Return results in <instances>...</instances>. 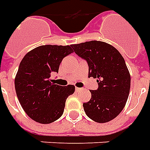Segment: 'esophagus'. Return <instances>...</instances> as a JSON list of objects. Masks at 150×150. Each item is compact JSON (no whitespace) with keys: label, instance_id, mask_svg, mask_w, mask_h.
<instances>
[{"label":"esophagus","instance_id":"34e87169","mask_svg":"<svg viewBox=\"0 0 150 150\" xmlns=\"http://www.w3.org/2000/svg\"><path fill=\"white\" fill-rule=\"evenodd\" d=\"M80 90H81V88H77V87L75 88V91H77V92H79V91H80Z\"/></svg>","mask_w":150,"mask_h":150}]
</instances>
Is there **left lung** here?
Segmentation results:
<instances>
[{
	"mask_svg": "<svg viewBox=\"0 0 150 150\" xmlns=\"http://www.w3.org/2000/svg\"><path fill=\"white\" fill-rule=\"evenodd\" d=\"M71 47L88 63V77L98 79V88L90 90V100L83 103L85 113L98 123L112 121L124 108L130 93L131 75L124 58L114 47L101 41Z\"/></svg>",
	"mask_w": 150,
	"mask_h": 150,
	"instance_id": "8db88e82",
	"label": "left lung"
}]
</instances>
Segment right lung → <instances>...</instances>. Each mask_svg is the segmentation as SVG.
I'll return each mask as SVG.
<instances>
[{
	"instance_id": "right-lung-1",
	"label": "right lung",
	"mask_w": 150,
	"mask_h": 150,
	"mask_svg": "<svg viewBox=\"0 0 150 150\" xmlns=\"http://www.w3.org/2000/svg\"><path fill=\"white\" fill-rule=\"evenodd\" d=\"M71 46H39L26 54L19 64L15 79L16 94L24 111L33 121L49 124L62 117L68 96L75 86L52 83V72L69 54Z\"/></svg>"
}]
</instances>
